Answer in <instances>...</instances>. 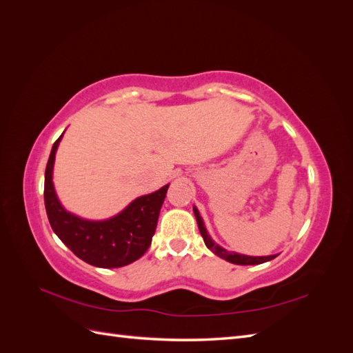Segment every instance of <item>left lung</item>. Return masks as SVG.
<instances>
[{"label": "left lung", "instance_id": "left-lung-1", "mask_svg": "<svg viewBox=\"0 0 353 353\" xmlns=\"http://www.w3.org/2000/svg\"><path fill=\"white\" fill-rule=\"evenodd\" d=\"M193 212H194V216L197 219V225H199L201 237H203V240H205L206 248L210 249L216 256H219V258L225 259V261H228L231 263H236V265H259V263L268 262V261H272L274 258H276V254H270V256H248V254H241V253H236V252H228L227 249L221 248L219 244H216L215 241L210 239V236H209L208 231H206L205 222H203V219H201L200 213H199L196 206L193 208Z\"/></svg>", "mask_w": 353, "mask_h": 353}]
</instances>
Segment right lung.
Here are the masks:
<instances>
[{
	"label": "right lung",
	"instance_id": "right-lung-1",
	"mask_svg": "<svg viewBox=\"0 0 353 353\" xmlns=\"http://www.w3.org/2000/svg\"><path fill=\"white\" fill-rule=\"evenodd\" d=\"M61 137L63 134L52 144L46 168L44 201L52 231L79 259L99 268H121L140 259L152 244L169 184L137 197L109 219L79 218L61 206L52 184V168Z\"/></svg>",
	"mask_w": 353,
	"mask_h": 353
}]
</instances>
